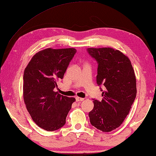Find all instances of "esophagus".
Returning <instances> with one entry per match:
<instances>
[{"mask_svg":"<svg viewBox=\"0 0 156 156\" xmlns=\"http://www.w3.org/2000/svg\"><path fill=\"white\" fill-rule=\"evenodd\" d=\"M76 101H78H78H80H80H83L84 100V98H80V97H78V96H77V97H76Z\"/></svg>","mask_w":156,"mask_h":156,"instance_id":"esophagus-1","label":"esophagus"}]
</instances>
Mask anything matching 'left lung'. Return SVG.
Returning a JSON list of instances; mask_svg holds the SVG:
<instances>
[{"label": "left lung", "mask_w": 156, "mask_h": 156, "mask_svg": "<svg viewBox=\"0 0 156 156\" xmlns=\"http://www.w3.org/2000/svg\"><path fill=\"white\" fill-rule=\"evenodd\" d=\"M87 53L98 64L96 83L103 86V98L93 99L89 113L91 124L103 132L119 127L129 114L137 94L136 78L127 56L112 48H88Z\"/></svg>", "instance_id": "1"}]
</instances>
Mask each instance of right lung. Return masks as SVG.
<instances>
[{
  "mask_svg": "<svg viewBox=\"0 0 156 156\" xmlns=\"http://www.w3.org/2000/svg\"><path fill=\"white\" fill-rule=\"evenodd\" d=\"M76 53L75 48H46L30 61L23 74V99L32 119L47 131L63 126L76 101L54 91Z\"/></svg>",
  "mask_w": 156,
  "mask_h": 156,
  "instance_id": "right-lung-1",
  "label": "right lung"
}]
</instances>
